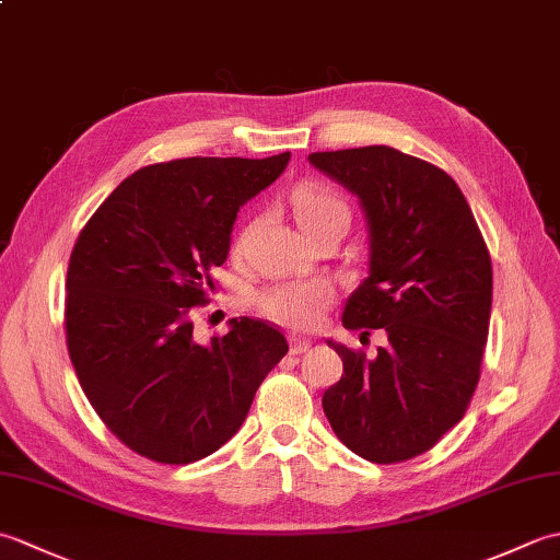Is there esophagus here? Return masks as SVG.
Wrapping results in <instances>:
<instances>
[{
  "label": "esophagus",
  "instance_id": "34e87169",
  "mask_svg": "<svg viewBox=\"0 0 560 560\" xmlns=\"http://www.w3.org/2000/svg\"><path fill=\"white\" fill-rule=\"evenodd\" d=\"M313 347V341L307 339V337H301V335H291V353H305L307 349Z\"/></svg>",
  "mask_w": 560,
  "mask_h": 560
}]
</instances>
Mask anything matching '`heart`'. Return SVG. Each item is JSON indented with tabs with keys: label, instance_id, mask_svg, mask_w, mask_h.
<instances>
[{
	"label": "heart",
	"instance_id": "obj_1",
	"mask_svg": "<svg viewBox=\"0 0 560 560\" xmlns=\"http://www.w3.org/2000/svg\"><path fill=\"white\" fill-rule=\"evenodd\" d=\"M293 211L303 231H311L313 225L325 221L331 213H347L349 217L347 205L319 187H301L293 197ZM331 291L327 283L317 279L277 281L259 295V307L283 325L307 327L315 323Z\"/></svg>",
	"mask_w": 560,
	"mask_h": 560
}]
</instances>
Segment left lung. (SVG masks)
<instances>
[{
  "label": "left lung",
  "mask_w": 560,
  "mask_h": 560,
  "mask_svg": "<svg viewBox=\"0 0 560 560\" xmlns=\"http://www.w3.org/2000/svg\"><path fill=\"white\" fill-rule=\"evenodd\" d=\"M307 161L359 197L365 217L368 277L341 325L387 335L373 359L327 339L343 375L325 392V416L359 457L411 459L462 419L477 389L493 295L489 249L457 183L431 163L392 147Z\"/></svg>",
  "instance_id": "obj_1"
}]
</instances>
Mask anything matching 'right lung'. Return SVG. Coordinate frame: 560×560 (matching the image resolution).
<instances>
[{"instance_id":"right-lung-1","label":"right lung","mask_w":560,"mask_h":560,"mask_svg":"<svg viewBox=\"0 0 560 560\" xmlns=\"http://www.w3.org/2000/svg\"><path fill=\"white\" fill-rule=\"evenodd\" d=\"M289 161L291 151L147 165L113 189L71 249L69 359L91 407L139 455L209 457L241 431L261 380L287 355V337L253 317L199 343L189 311L213 289L237 211Z\"/></svg>"}]
</instances>
